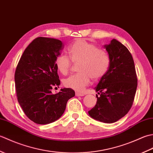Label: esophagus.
<instances>
[{"mask_svg": "<svg viewBox=\"0 0 153 153\" xmlns=\"http://www.w3.org/2000/svg\"><path fill=\"white\" fill-rule=\"evenodd\" d=\"M85 95V94L82 93H79V92H76V96L77 97H82Z\"/></svg>", "mask_w": 153, "mask_h": 153, "instance_id": "esophagus-1", "label": "esophagus"}]
</instances>
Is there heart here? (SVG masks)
Returning <instances> with one entry per match:
<instances>
[{
    "instance_id": "obj_1",
    "label": "heart",
    "mask_w": 153,
    "mask_h": 153,
    "mask_svg": "<svg viewBox=\"0 0 153 153\" xmlns=\"http://www.w3.org/2000/svg\"><path fill=\"white\" fill-rule=\"evenodd\" d=\"M67 51L71 59L66 55H58L55 60L56 69L60 74L66 75L72 62L78 63L77 70L79 71L64 79V85L68 88L82 91L89 85L91 77L93 80H98L105 76L108 69L110 56L108 53L85 39L75 41L68 47Z\"/></svg>"
}]
</instances>
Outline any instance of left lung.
<instances>
[{"instance_id": "1", "label": "left lung", "mask_w": 153, "mask_h": 153, "mask_svg": "<svg viewBox=\"0 0 153 153\" xmlns=\"http://www.w3.org/2000/svg\"><path fill=\"white\" fill-rule=\"evenodd\" d=\"M110 56V66L95 90L97 101L89 114L95 120L114 123L131 108L137 87V77L132 55L116 39L105 45Z\"/></svg>"}]
</instances>
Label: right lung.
Here are the masks:
<instances>
[{
	"label": "right lung",
	"mask_w": 153,
	"mask_h": 153,
	"mask_svg": "<svg viewBox=\"0 0 153 153\" xmlns=\"http://www.w3.org/2000/svg\"><path fill=\"white\" fill-rule=\"evenodd\" d=\"M63 48L60 40L37 37L25 48L16 67L18 101L27 118L38 124H47L60 118L68 100L75 96L70 88L61 89L56 94L51 92L53 87L60 84L55 60Z\"/></svg>",
	"instance_id": "1"
}]
</instances>
